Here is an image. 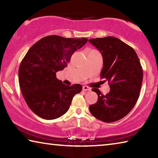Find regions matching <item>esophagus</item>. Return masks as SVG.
<instances>
[{
	"label": "esophagus",
	"mask_w": 158,
	"mask_h": 158,
	"mask_svg": "<svg viewBox=\"0 0 158 158\" xmlns=\"http://www.w3.org/2000/svg\"><path fill=\"white\" fill-rule=\"evenodd\" d=\"M83 90H85V91H90V90H91V89L86 86V85H84V86H83Z\"/></svg>",
	"instance_id": "esophagus-1"
}]
</instances>
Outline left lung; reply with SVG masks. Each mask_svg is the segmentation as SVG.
I'll use <instances>...</instances> for the list:
<instances>
[{"label":"left lung","mask_w":158,"mask_h":158,"mask_svg":"<svg viewBox=\"0 0 158 158\" xmlns=\"http://www.w3.org/2000/svg\"><path fill=\"white\" fill-rule=\"evenodd\" d=\"M89 41L102 56L100 77L108 81L110 87L106 95L98 89H92L98 99L89 106L90 111L100 121H117L132 110L139 96L143 80L139 59L133 48L116 37L109 36Z\"/></svg>","instance_id":"left-lung-1"}]
</instances>
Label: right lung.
Segmentation results:
<instances>
[{"label": "right lung", "instance_id": "add662e5", "mask_svg": "<svg viewBox=\"0 0 158 158\" xmlns=\"http://www.w3.org/2000/svg\"><path fill=\"white\" fill-rule=\"evenodd\" d=\"M87 41L49 35L26 53L19 68V82L26 104L38 116L52 120L63 116L74 95L81 91V85L64 84L56 73L66 68L73 53Z\"/></svg>", "mask_w": 158, "mask_h": 158}]
</instances>
